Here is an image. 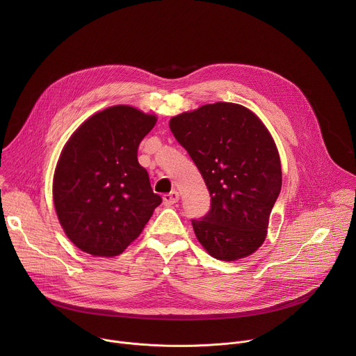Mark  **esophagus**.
Returning <instances> with one entry per match:
<instances>
[{
	"label": "esophagus",
	"instance_id": "1",
	"mask_svg": "<svg viewBox=\"0 0 356 356\" xmlns=\"http://www.w3.org/2000/svg\"><path fill=\"white\" fill-rule=\"evenodd\" d=\"M177 201H179V193L176 190H173V191H170V193L163 195L165 206H173V204H176Z\"/></svg>",
	"mask_w": 356,
	"mask_h": 356
}]
</instances>
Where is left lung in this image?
Here are the masks:
<instances>
[{
  "label": "left lung",
  "instance_id": "obj_1",
  "mask_svg": "<svg viewBox=\"0 0 356 356\" xmlns=\"http://www.w3.org/2000/svg\"><path fill=\"white\" fill-rule=\"evenodd\" d=\"M211 195V209L191 220L198 242L220 261L242 259L268 234L282 188L279 152L264 122L234 103L202 106L169 122Z\"/></svg>",
  "mask_w": 356,
  "mask_h": 356
}]
</instances>
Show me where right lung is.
<instances>
[{"mask_svg":"<svg viewBox=\"0 0 356 356\" xmlns=\"http://www.w3.org/2000/svg\"><path fill=\"white\" fill-rule=\"evenodd\" d=\"M156 115L129 106L84 121L65 145L54 176V202L67 238L92 257H117L162 202L138 162V146Z\"/></svg>","mask_w":356,"mask_h":356,"instance_id":"right-lung-1","label":"right lung"}]
</instances>
